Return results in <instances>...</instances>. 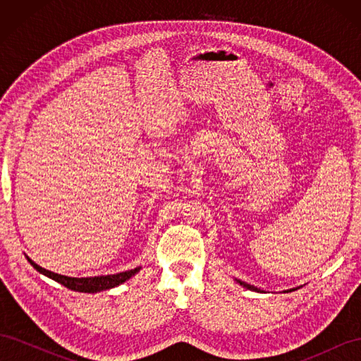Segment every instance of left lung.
Here are the masks:
<instances>
[{
    "instance_id": "left-lung-1",
    "label": "left lung",
    "mask_w": 361,
    "mask_h": 361,
    "mask_svg": "<svg viewBox=\"0 0 361 361\" xmlns=\"http://www.w3.org/2000/svg\"><path fill=\"white\" fill-rule=\"evenodd\" d=\"M235 281L236 283H239V285H241L243 288H245V289H250V290H255V292H262L260 289H257L256 286H253V285H248V283H245V281H241V280H238V279H235ZM297 289H300V288H293V289H288V290H285V292H292V290H297Z\"/></svg>"
}]
</instances>
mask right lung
Wrapping results in <instances>:
<instances>
[{
  "label": "right lung",
  "instance_id": "obj_1",
  "mask_svg": "<svg viewBox=\"0 0 361 361\" xmlns=\"http://www.w3.org/2000/svg\"><path fill=\"white\" fill-rule=\"evenodd\" d=\"M27 260L32 265V268L37 269L40 274L47 276L52 280H56L60 285L66 286L68 289H72L75 292H85V293H96L101 290H106V289H113L118 285H122L126 280H129L130 277H134L137 272L141 269V267H137L134 269L129 271H123V272H117V274H111V276H97V277H68V276H61L57 274V272L48 271L45 268L39 267L36 262H32L28 256H25Z\"/></svg>",
  "mask_w": 361,
  "mask_h": 361
}]
</instances>
